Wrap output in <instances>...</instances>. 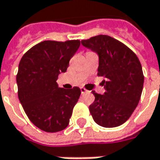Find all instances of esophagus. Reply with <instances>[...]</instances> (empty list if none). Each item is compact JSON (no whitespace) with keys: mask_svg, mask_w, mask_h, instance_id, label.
Instances as JSON below:
<instances>
[{"mask_svg":"<svg viewBox=\"0 0 160 160\" xmlns=\"http://www.w3.org/2000/svg\"><path fill=\"white\" fill-rule=\"evenodd\" d=\"M80 91H81V94H85V93H87V92H88V90L85 89V88H83V87H81V88H80Z\"/></svg>","mask_w":160,"mask_h":160,"instance_id":"1","label":"esophagus"}]
</instances>
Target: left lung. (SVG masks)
Returning a JSON list of instances; mask_svg holds the SVG:
<instances>
[{"label": "left lung", "mask_w": 160, "mask_h": 160, "mask_svg": "<svg viewBox=\"0 0 160 160\" xmlns=\"http://www.w3.org/2000/svg\"><path fill=\"white\" fill-rule=\"evenodd\" d=\"M81 44L99 56L98 75L102 76L105 92L95 91L89 112L101 127L115 128L126 122L141 97L144 76L137 55L125 44L108 35H98Z\"/></svg>", "instance_id": "obj_1"}]
</instances>
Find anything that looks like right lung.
<instances>
[{
  "mask_svg": "<svg viewBox=\"0 0 160 160\" xmlns=\"http://www.w3.org/2000/svg\"><path fill=\"white\" fill-rule=\"evenodd\" d=\"M80 45L79 40L44 41L30 49L20 61L18 97L30 120L43 131L58 132L69 125L80 89L60 88L56 80L67 71Z\"/></svg>",
  "mask_w": 160,
  "mask_h": 160,
  "instance_id": "obj_1",
  "label": "right lung"
}]
</instances>
